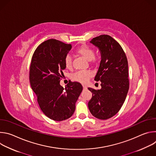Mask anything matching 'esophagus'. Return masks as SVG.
<instances>
[{
  "mask_svg": "<svg viewBox=\"0 0 156 156\" xmlns=\"http://www.w3.org/2000/svg\"><path fill=\"white\" fill-rule=\"evenodd\" d=\"M83 90H87V86H85V85H83Z\"/></svg>",
  "mask_w": 156,
  "mask_h": 156,
  "instance_id": "esophagus-1",
  "label": "esophagus"
}]
</instances>
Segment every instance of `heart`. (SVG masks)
<instances>
[{
	"label": "heart",
	"mask_w": 156,
	"mask_h": 156,
	"mask_svg": "<svg viewBox=\"0 0 156 156\" xmlns=\"http://www.w3.org/2000/svg\"><path fill=\"white\" fill-rule=\"evenodd\" d=\"M77 52L88 61H92L94 59V51L89 46H83L77 49ZM64 64L66 68L70 69L72 65V58L70 54H67L64 58ZM92 75L90 71H80L73 75V80L84 83H86Z\"/></svg>",
	"instance_id": "heart-1"
}]
</instances>
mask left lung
<instances>
[{
  "mask_svg": "<svg viewBox=\"0 0 156 156\" xmlns=\"http://www.w3.org/2000/svg\"><path fill=\"white\" fill-rule=\"evenodd\" d=\"M90 43L101 54L94 80L101 82V89L88 87L93 93L88 108L96 118L107 120L119 112L125 101L129 90L128 61L121 46L108 35L96 37Z\"/></svg>",
  "mask_w": 156,
  "mask_h": 156,
  "instance_id": "8db88e82",
  "label": "left lung"
}]
</instances>
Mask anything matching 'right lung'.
I'll list each match as a JSON object with an SVG mask.
<instances>
[{
  "label": "right lung",
  "mask_w": 156,
  "mask_h": 156,
  "mask_svg": "<svg viewBox=\"0 0 156 156\" xmlns=\"http://www.w3.org/2000/svg\"><path fill=\"white\" fill-rule=\"evenodd\" d=\"M71 49V44L50 39L40 44L31 59V88L42 112L55 121H63L72 116L83 90L78 82L70 81L65 88L60 84L62 71L66 68L64 58Z\"/></svg>",
  "instance_id": "1"
}]
</instances>
